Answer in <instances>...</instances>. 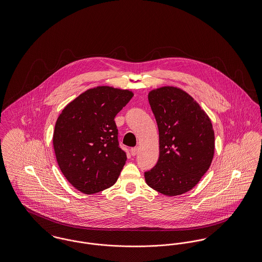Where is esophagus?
Returning <instances> with one entry per match:
<instances>
[{"label": "esophagus", "instance_id": "1", "mask_svg": "<svg viewBox=\"0 0 262 262\" xmlns=\"http://www.w3.org/2000/svg\"><path fill=\"white\" fill-rule=\"evenodd\" d=\"M139 152V147L138 146H136V147H133L132 149H130V154L133 156H135V155H137Z\"/></svg>", "mask_w": 262, "mask_h": 262}]
</instances>
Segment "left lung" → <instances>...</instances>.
<instances>
[{"instance_id":"8db88e82","label":"left lung","mask_w":262,"mask_h":262,"mask_svg":"<svg viewBox=\"0 0 262 262\" xmlns=\"http://www.w3.org/2000/svg\"><path fill=\"white\" fill-rule=\"evenodd\" d=\"M159 132V158L144 172L147 185L166 196L190 191L210 168L215 152L212 122L183 90L165 86L148 94Z\"/></svg>"}]
</instances>
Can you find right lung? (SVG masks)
I'll return each mask as SVG.
<instances>
[{"mask_svg": "<svg viewBox=\"0 0 262 262\" xmlns=\"http://www.w3.org/2000/svg\"><path fill=\"white\" fill-rule=\"evenodd\" d=\"M134 93L110 86L89 89L62 110L53 133L58 166L68 182L84 194L113 186L125 164L115 117Z\"/></svg>", "mask_w": 262, "mask_h": 262, "instance_id": "1", "label": "right lung"}]
</instances>
